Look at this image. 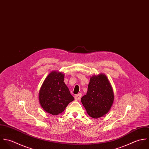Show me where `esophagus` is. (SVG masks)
Segmentation results:
<instances>
[{
    "label": "esophagus",
    "instance_id": "obj_1",
    "mask_svg": "<svg viewBox=\"0 0 149 149\" xmlns=\"http://www.w3.org/2000/svg\"><path fill=\"white\" fill-rule=\"evenodd\" d=\"M81 97H82V94H81V93H79V94L75 95V97H74V98H75V100L78 101V100H79L81 99Z\"/></svg>",
    "mask_w": 149,
    "mask_h": 149
}]
</instances>
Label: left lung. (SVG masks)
I'll list each match as a JSON object with an SVG mask.
<instances>
[{
	"instance_id": "8db88e82",
	"label": "left lung",
	"mask_w": 149,
	"mask_h": 149,
	"mask_svg": "<svg viewBox=\"0 0 149 149\" xmlns=\"http://www.w3.org/2000/svg\"><path fill=\"white\" fill-rule=\"evenodd\" d=\"M113 100V91L107 77L100 74L90 78L87 93L81 98V102L90 116L97 119L109 112Z\"/></svg>"
}]
</instances>
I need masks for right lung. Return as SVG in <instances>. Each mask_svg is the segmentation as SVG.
<instances>
[{
  "instance_id": "add662e5",
  "label": "right lung",
  "mask_w": 149,
  "mask_h": 149,
  "mask_svg": "<svg viewBox=\"0 0 149 149\" xmlns=\"http://www.w3.org/2000/svg\"><path fill=\"white\" fill-rule=\"evenodd\" d=\"M64 74L53 71L44 81L39 92L41 106L47 112L57 115L74 100L64 82Z\"/></svg>"
}]
</instances>
